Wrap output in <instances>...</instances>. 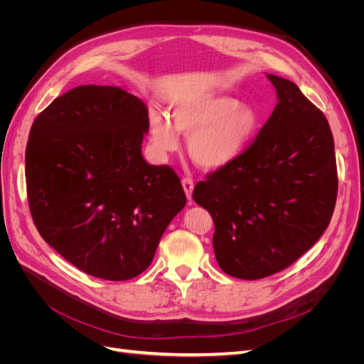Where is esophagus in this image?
I'll list each match as a JSON object with an SVG mask.
<instances>
[{
  "instance_id": "1",
  "label": "esophagus",
  "mask_w": 364,
  "mask_h": 364,
  "mask_svg": "<svg viewBox=\"0 0 364 364\" xmlns=\"http://www.w3.org/2000/svg\"><path fill=\"white\" fill-rule=\"evenodd\" d=\"M182 186H183V191L186 194V199L191 200V196H193V190H194V182L190 178H183L182 179Z\"/></svg>"
}]
</instances>
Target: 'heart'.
Instances as JSON below:
<instances>
[{"instance_id":"obj_1","label":"heart","mask_w":364,"mask_h":364,"mask_svg":"<svg viewBox=\"0 0 364 364\" xmlns=\"http://www.w3.org/2000/svg\"><path fill=\"white\" fill-rule=\"evenodd\" d=\"M259 115L253 106L225 94L196 95L176 103L171 119L151 111L153 146L159 153L181 147L179 134L188 138L191 159L205 170L223 168L243 153L257 134Z\"/></svg>"}]
</instances>
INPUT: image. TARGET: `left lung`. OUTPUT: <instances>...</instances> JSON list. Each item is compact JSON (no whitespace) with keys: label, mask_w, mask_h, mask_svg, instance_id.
<instances>
[{"label":"left lung","mask_w":364,"mask_h":364,"mask_svg":"<svg viewBox=\"0 0 364 364\" xmlns=\"http://www.w3.org/2000/svg\"><path fill=\"white\" fill-rule=\"evenodd\" d=\"M278 105L255 141L194 186L193 199L215 226L220 269L234 278L278 273L322 237L337 199L328 119L297 85L267 74Z\"/></svg>","instance_id":"left-lung-1"}]
</instances>
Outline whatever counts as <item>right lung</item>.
Instances as JSON below:
<instances>
[{"label": "right lung", "instance_id": "right-lung-1", "mask_svg": "<svg viewBox=\"0 0 364 364\" xmlns=\"http://www.w3.org/2000/svg\"><path fill=\"white\" fill-rule=\"evenodd\" d=\"M144 102L118 86L85 85L33 121L28 206L41 237L82 272L127 281L144 272L186 203L178 174L149 165Z\"/></svg>", "mask_w": 364, "mask_h": 364}]
</instances>
